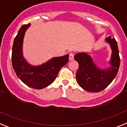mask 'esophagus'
<instances>
[{"instance_id":"34e87169","label":"esophagus","mask_w":127,"mask_h":127,"mask_svg":"<svg viewBox=\"0 0 127 127\" xmlns=\"http://www.w3.org/2000/svg\"><path fill=\"white\" fill-rule=\"evenodd\" d=\"M74 60V54L72 53H70V54H69V60Z\"/></svg>"}]
</instances>
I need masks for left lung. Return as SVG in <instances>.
Wrapping results in <instances>:
<instances>
[{"instance_id": "obj_1", "label": "left lung", "mask_w": 127, "mask_h": 127, "mask_svg": "<svg viewBox=\"0 0 127 127\" xmlns=\"http://www.w3.org/2000/svg\"><path fill=\"white\" fill-rule=\"evenodd\" d=\"M105 42L109 44L112 50L109 62L110 67L107 69L98 68L87 53H78L75 55L74 59L79 64L76 81L85 90L90 92H101L113 81L118 72L120 58L116 41L109 36L105 38Z\"/></svg>"}]
</instances>
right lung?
<instances>
[{
	"label": "right lung",
	"instance_id": "obj_1",
	"mask_svg": "<svg viewBox=\"0 0 127 127\" xmlns=\"http://www.w3.org/2000/svg\"><path fill=\"white\" fill-rule=\"evenodd\" d=\"M30 23L23 25L14 38L12 49V65L19 79L28 86L42 89L51 85L58 72L69 60V55L54 57L38 66L30 65L23 55V42L26 30Z\"/></svg>",
	"mask_w": 127,
	"mask_h": 127
}]
</instances>
